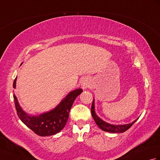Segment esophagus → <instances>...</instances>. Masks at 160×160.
Instances as JSON below:
<instances>
[{
	"mask_svg": "<svg viewBox=\"0 0 160 160\" xmlns=\"http://www.w3.org/2000/svg\"><path fill=\"white\" fill-rule=\"evenodd\" d=\"M89 81L87 80H83L82 83H81V87H82L83 89H85L87 87H89Z\"/></svg>",
	"mask_w": 160,
	"mask_h": 160,
	"instance_id": "obj_1",
	"label": "esophagus"
}]
</instances>
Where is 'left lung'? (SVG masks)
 Returning <instances> with one entry per match:
<instances>
[{
	"label": "left lung",
	"mask_w": 160,
	"mask_h": 160,
	"mask_svg": "<svg viewBox=\"0 0 160 160\" xmlns=\"http://www.w3.org/2000/svg\"><path fill=\"white\" fill-rule=\"evenodd\" d=\"M91 115H92L93 118L94 119L95 122H96V123L97 124L98 127H100V128H101L102 130L104 131L113 132V133H118V132H125L138 120V118L134 122H131L130 124H123V125H113V124H108L107 122L103 121L96 115V111H95L94 100H93L92 105H91Z\"/></svg>",
	"instance_id": "left-lung-1"
}]
</instances>
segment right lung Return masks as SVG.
I'll list each match as a JSON object with an SVG mask.
<instances>
[{"label":"right lung","mask_w":160,"mask_h":160,"mask_svg":"<svg viewBox=\"0 0 160 160\" xmlns=\"http://www.w3.org/2000/svg\"><path fill=\"white\" fill-rule=\"evenodd\" d=\"M16 80L17 77L13 83V87L14 89L16 88ZM82 92V90L81 89L71 91L53 109L37 116L25 113L20 107L14 93L13 96L17 114L20 120L36 134L45 137L55 135L65 127L73 102Z\"/></svg>","instance_id":"add662e5"}]
</instances>
